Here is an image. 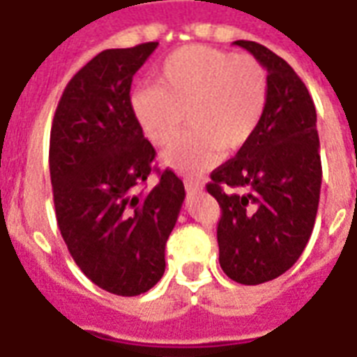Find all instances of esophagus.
I'll use <instances>...</instances> for the list:
<instances>
[{
	"label": "esophagus",
	"instance_id": "obj_1",
	"mask_svg": "<svg viewBox=\"0 0 357 357\" xmlns=\"http://www.w3.org/2000/svg\"><path fill=\"white\" fill-rule=\"evenodd\" d=\"M202 183H200L199 179H185V189L189 192H197V191H202Z\"/></svg>",
	"mask_w": 357,
	"mask_h": 357
}]
</instances>
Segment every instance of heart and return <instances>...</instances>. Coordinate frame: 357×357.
<instances>
[{"label":"heart","instance_id":"b5f03b06","mask_svg":"<svg viewBox=\"0 0 357 357\" xmlns=\"http://www.w3.org/2000/svg\"><path fill=\"white\" fill-rule=\"evenodd\" d=\"M268 100V77L248 54L191 45L172 52L157 71V84L132 92L130 109L144 136L157 147L178 138L165 165L181 174H204L221 151L244 147L259 128Z\"/></svg>","mask_w":357,"mask_h":357}]
</instances>
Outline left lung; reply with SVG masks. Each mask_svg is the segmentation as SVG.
<instances>
[{"label":"left lung","instance_id":"8db88e82","mask_svg":"<svg viewBox=\"0 0 357 357\" xmlns=\"http://www.w3.org/2000/svg\"><path fill=\"white\" fill-rule=\"evenodd\" d=\"M268 77L265 115L234 158L212 172L208 192L219 202V265L244 286L289 271L306 248L321 187L316 107L284 58L255 41H234Z\"/></svg>","mask_w":357,"mask_h":357}]
</instances>
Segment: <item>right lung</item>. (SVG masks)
<instances>
[{"mask_svg": "<svg viewBox=\"0 0 357 357\" xmlns=\"http://www.w3.org/2000/svg\"><path fill=\"white\" fill-rule=\"evenodd\" d=\"M155 41L107 49L71 77L58 102L49 166L60 234L98 287L134 297L165 274V248L185 199L172 170L144 191L155 149L130 109L134 73Z\"/></svg>", "mask_w": 357, "mask_h": 357, "instance_id": "add662e5", "label": "right lung"}]
</instances>
